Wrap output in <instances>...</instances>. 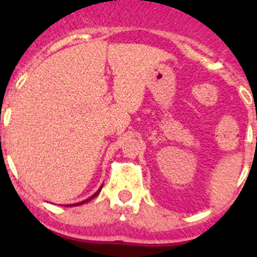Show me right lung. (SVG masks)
I'll list each match as a JSON object with an SVG mask.
<instances>
[{
	"mask_svg": "<svg viewBox=\"0 0 257 257\" xmlns=\"http://www.w3.org/2000/svg\"><path fill=\"white\" fill-rule=\"evenodd\" d=\"M100 189H101V188H100ZM99 193H100V190H97V192L95 193L94 196H92V197H90V198H87V199H86V201H83V202H79V203H76V205H82V203H85V202H88V201H90V199L95 198V197H96L97 194H99ZM76 205H68V207H69V206H76Z\"/></svg>",
	"mask_w": 257,
	"mask_h": 257,
	"instance_id": "obj_1",
	"label": "right lung"
}]
</instances>
